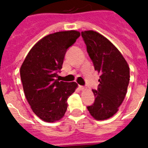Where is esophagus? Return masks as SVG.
<instances>
[{
  "instance_id": "esophagus-1",
  "label": "esophagus",
  "mask_w": 148,
  "mask_h": 148,
  "mask_svg": "<svg viewBox=\"0 0 148 148\" xmlns=\"http://www.w3.org/2000/svg\"><path fill=\"white\" fill-rule=\"evenodd\" d=\"M78 87H79V89H80L81 90H86V87H83V86L79 85V86H78Z\"/></svg>"
}]
</instances>
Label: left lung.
Returning a JSON list of instances; mask_svg holds the SVG:
<instances>
[{"label": "left lung", "mask_w": 148, "mask_h": 148, "mask_svg": "<svg viewBox=\"0 0 148 148\" xmlns=\"http://www.w3.org/2000/svg\"><path fill=\"white\" fill-rule=\"evenodd\" d=\"M87 51L95 70L100 73L97 90H92L95 102L87 109L95 119L102 121L114 116L122 104L130 82V68L117 48L99 32L82 31Z\"/></svg>", "instance_id": "8db88e82"}]
</instances>
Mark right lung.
<instances>
[{
    "label": "right lung",
    "instance_id": "add662e5",
    "mask_svg": "<svg viewBox=\"0 0 148 148\" xmlns=\"http://www.w3.org/2000/svg\"><path fill=\"white\" fill-rule=\"evenodd\" d=\"M80 32L61 31L47 35L30 49L21 66L25 96L31 109L46 122L59 121L67 109V99L78 87L75 82L55 79L62 68L66 49Z\"/></svg>",
    "mask_w": 148,
    "mask_h": 148
}]
</instances>
